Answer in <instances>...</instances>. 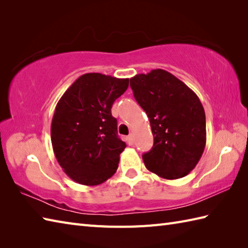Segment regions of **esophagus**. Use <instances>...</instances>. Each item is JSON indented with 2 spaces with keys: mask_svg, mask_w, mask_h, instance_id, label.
<instances>
[{
  "mask_svg": "<svg viewBox=\"0 0 248 248\" xmlns=\"http://www.w3.org/2000/svg\"><path fill=\"white\" fill-rule=\"evenodd\" d=\"M127 143H128L130 146L133 145V136H132V135H129V136H128V138H127Z\"/></svg>",
  "mask_w": 248,
  "mask_h": 248,
  "instance_id": "34e87169",
  "label": "esophagus"
}]
</instances>
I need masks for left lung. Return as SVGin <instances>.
Masks as SVG:
<instances>
[{
    "mask_svg": "<svg viewBox=\"0 0 248 248\" xmlns=\"http://www.w3.org/2000/svg\"><path fill=\"white\" fill-rule=\"evenodd\" d=\"M130 86L148 116L155 139L152 149L143 155L146 168L168 180L186 176L207 140L205 114L197 94L163 69L136 75Z\"/></svg>",
    "mask_w": 248,
    "mask_h": 248,
    "instance_id": "obj_1",
    "label": "left lung"
}]
</instances>
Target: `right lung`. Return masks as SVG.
Returning <instances> with one entry per match:
<instances>
[{
	"mask_svg": "<svg viewBox=\"0 0 248 248\" xmlns=\"http://www.w3.org/2000/svg\"><path fill=\"white\" fill-rule=\"evenodd\" d=\"M128 86L129 78L85 73L57 102L51 124L52 147L73 181L98 186L117 170L127 145L118 138L110 108Z\"/></svg>",
	"mask_w": 248,
	"mask_h": 248,
	"instance_id": "add662e5",
	"label": "right lung"
}]
</instances>
